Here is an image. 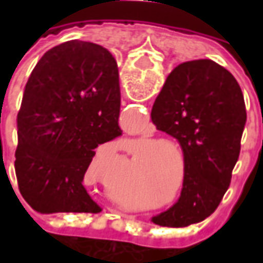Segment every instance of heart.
<instances>
[{"label": "heart", "mask_w": 263, "mask_h": 263, "mask_svg": "<svg viewBox=\"0 0 263 263\" xmlns=\"http://www.w3.org/2000/svg\"><path fill=\"white\" fill-rule=\"evenodd\" d=\"M132 142L142 147L137 154V165L140 164L139 176L155 197L149 209L165 211L178 205L184 196L189 178L186 151L177 142L155 135L133 137ZM181 169L183 170V179L181 178Z\"/></svg>", "instance_id": "obj_1"}]
</instances>
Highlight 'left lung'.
<instances>
[{
	"mask_svg": "<svg viewBox=\"0 0 263 263\" xmlns=\"http://www.w3.org/2000/svg\"><path fill=\"white\" fill-rule=\"evenodd\" d=\"M152 123L178 140L189 158L181 202L152 218L187 227L209 217L226 195L246 124L243 92L234 76L211 60L177 66L155 99Z\"/></svg>",
	"mask_w": 263,
	"mask_h": 263,
	"instance_id": "1",
	"label": "left lung"
}]
</instances>
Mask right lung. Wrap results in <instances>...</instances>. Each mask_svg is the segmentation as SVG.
Segmentation results:
<instances>
[{"instance_id":"right-lung-1","label":"right lung","mask_w":263,"mask_h":263,"mask_svg":"<svg viewBox=\"0 0 263 263\" xmlns=\"http://www.w3.org/2000/svg\"><path fill=\"white\" fill-rule=\"evenodd\" d=\"M120 83L104 46L68 41L46 51L29 77L17 114L15 177L41 214L102 209L85 174L102 143L121 136Z\"/></svg>"}]
</instances>
